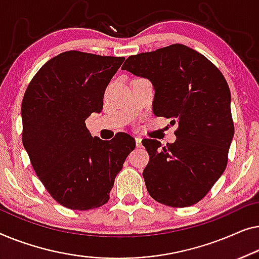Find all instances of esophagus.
<instances>
[{
  "instance_id": "obj_1",
  "label": "esophagus",
  "mask_w": 259,
  "mask_h": 259,
  "mask_svg": "<svg viewBox=\"0 0 259 259\" xmlns=\"http://www.w3.org/2000/svg\"><path fill=\"white\" fill-rule=\"evenodd\" d=\"M135 141H136V147L137 148H142V138L136 137V138H135Z\"/></svg>"
}]
</instances>
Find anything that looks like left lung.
Masks as SVG:
<instances>
[{
	"label": "left lung",
	"instance_id": "left-lung-1",
	"mask_svg": "<svg viewBox=\"0 0 259 259\" xmlns=\"http://www.w3.org/2000/svg\"><path fill=\"white\" fill-rule=\"evenodd\" d=\"M123 70L147 78L154 114L178 122L175 143L143 140L150 156L143 178L155 201L194 205L224 172L234 138L231 94L222 72L202 54L172 45L126 58Z\"/></svg>",
	"mask_w": 259,
	"mask_h": 259
}]
</instances>
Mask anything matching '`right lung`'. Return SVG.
I'll list each match as a JSON object with an SVG mask.
<instances>
[{"instance_id":"1","label":"right lung","mask_w":259,"mask_h":259,"mask_svg":"<svg viewBox=\"0 0 259 259\" xmlns=\"http://www.w3.org/2000/svg\"><path fill=\"white\" fill-rule=\"evenodd\" d=\"M124 57L70 50L49 60L22 101V141L52 197L72 210L104 205L123 163L136 147L130 135L93 137L85 119L103 109L107 85Z\"/></svg>"}]
</instances>
